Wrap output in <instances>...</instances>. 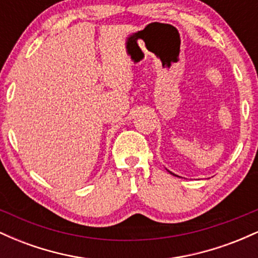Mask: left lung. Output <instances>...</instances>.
Masks as SVG:
<instances>
[{"instance_id": "left-lung-1", "label": "left lung", "mask_w": 258, "mask_h": 258, "mask_svg": "<svg viewBox=\"0 0 258 258\" xmlns=\"http://www.w3.org/2000/svg\"><path fill=\"white\" fill-rule=\"evenodd\" d=\"M172 174H173V173H172Z\"/></svg>"}]
</instances>
